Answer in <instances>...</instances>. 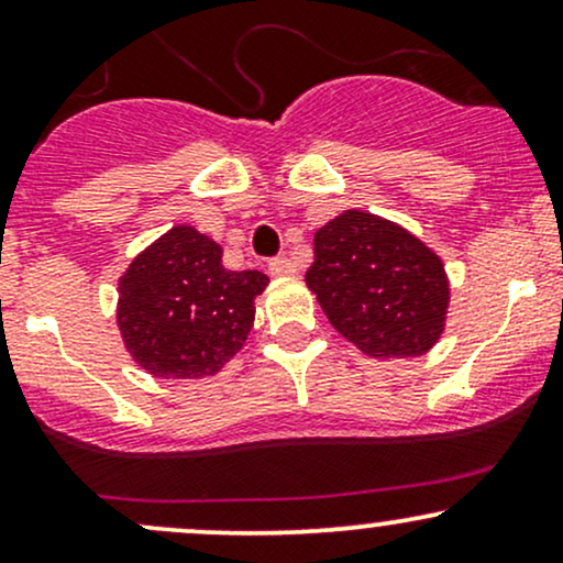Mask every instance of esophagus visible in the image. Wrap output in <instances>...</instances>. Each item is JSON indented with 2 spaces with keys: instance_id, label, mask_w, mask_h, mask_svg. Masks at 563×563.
Masks as SVG:
<instances>
[{
  "instance_id": "34e87169",
  "label": "esophagus",
  "mask_w": 563,
  "mask_h": 563,
  "mask_svg": "<svg viewBox=\"0 0 563 563\" xmlns=\"http://www.w3.org/2000/svg\"><path fill=\"white\" fill-rule=\"evenodd\" d=\"M269 273H273V275H294L296 264L286 260V256H275V260H269Z\"/></svg>"
}]
</instances>
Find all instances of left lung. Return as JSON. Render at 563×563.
<instances>
[{
  "label": "left lung",
  "instance_id": "obj_1",
  "mask_svg": "<svg viewBox=\"0 0 563 563\" xmlns=\"http://www.w3.org/2000/svg\"><path fill=\"white\" fill-rule=\"evenodd\" d=\"M303 280L335 331L371 357H416L444 328L450 290L439 256L365 211H346L318 230Z\"/></svg>",
  "mask_w": 563,
  "mask_h": 563
}]
</instances>
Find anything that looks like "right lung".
I'll return each instance as SVG.
<instances>
[{"mask_svg":"<svg viewBox=\"0 0 563 563\" xmlns=\"http://www.w3.org/2000/svg\"><path fill=\"white\" fill-rule=\"evenodd\" d=\"M267 283L260 269H224L222 249L179 224L121 277V335L153 376H214L243 346L254 325V299Z\"/></svg>","mask_w":563,"mask_h":563,"instance_id":"1","label":"right lung"}]
</instances>
